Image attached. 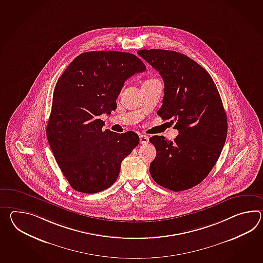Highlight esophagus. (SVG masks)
I'll list each match as a JSON object with an SVG mask.
<instances>
[{
    "mask_svg": "<svg viewBox=\"0 0 263 263\" xmlns=\"http://www.w3.org/2000/svg\"><path fill=\"white\" fill-rule=\"evenodd\" d=\"M140 144H147L149 142V138L146 135H140Z\"/></svg>",
    "mask_w": 263,
    "mask_h": 263,
    "instance_id": "esophagus-1",
    "label": "esophagus"
}]
</instances>
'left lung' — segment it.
<instances>
[{
    "label": "left lung",
    "mask_w": 263,
    "mask_h": 263,
    "mask_svg": "<svg viewBox=\"0 0 263 263\" xmlns=\"http://www.w3.org/2000/svg\"><path fill=\"white\" fill-rule=\"evenodd\" d=\"M138 53L162 77L163 105L158 113L173 119L179 131L174 141L150 138L157 150L150 174L161 187L189 190L208 176L224 145L228 118L222 99L209 72L187 55L158 49Z\"/></svg>",
    "instance_id": "left-lung-1"
}]
</instances>
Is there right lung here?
I'll list each match as a JSON object with an SVG mask.
<instances>
[{
	"mask_svg": "<svg viewBox=\"0 0 263 263\" xmlns=\"http://www.w3.org/2000/svg\"><path fill=\"white\" fill-rule=\"evenodd\" d=\"M146 70L133 53H83L71 61L53 90L46 128L53 156L70 187L96 193L117 180L123 158L139 144L133 131L103 130V113L111 114L123 84Z\"/></svg>",
	"mask_w": 263,
	"mask_h": 263,
	"instance_id": "obj_1",
	"label": "right lung"
}]
</instances>
